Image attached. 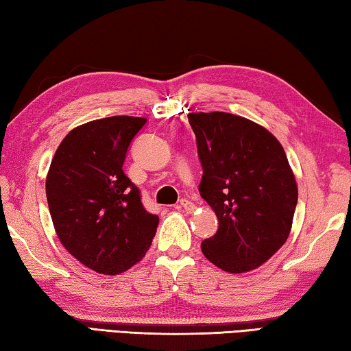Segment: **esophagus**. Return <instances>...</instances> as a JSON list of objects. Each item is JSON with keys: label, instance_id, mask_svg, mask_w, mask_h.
Masks as SVG:
<instances>
[{"label": "esophagus", "instance_id": "34e87169", "mask_svg": "<svg viewBox=\"0 0 351 351\" xmlns=\"http://www.w3.org/2000/svg\"><path fill=\"white\" fill-rule=\"evenodd\" d=\"M180 207H182V209L186 210V212H193L195 204L192 203V201H189V199H181Z\"/></svg>", "mask_w": 351, "mask_h": 351}]
</instances>
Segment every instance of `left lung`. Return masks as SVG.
Listing matches in <instances>:
<instances>
[{
	"label": "left lung",
	"mask_w": 351,
	"mask_h": 351,
	"mask_svg": "<svg viewBox=\"0 0 351 351\" xmlns=\"http://www.w3.org/2000/svg\"><path fill=\"white\" fill-rule=\"evenodd\" d=\"M187 117L203 165L201 198L218 218L201 251L232 274L258 268L288 240L299 197L283 147L246 117L223 111Z\"/></svg>",
	"instance_id": "8db88e82"
}]
</instances>
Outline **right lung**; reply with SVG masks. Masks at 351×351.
<instances>
[{
  "label": "right lung",
  "instance_id": "right-lung-1",
  "mask_svg": "<svg viewBox=\"0 0 351 351\" xmlns=\"http://www.w3.org/2000/svg\"><path fill=\"white\" fill-rule=\"evenodd\" d=\"M145 117L111 116L64 136L46 176V198L58 240L86 268L105 276L139 263L159 217L147 212L141 192L123 173L130 142Z\"/></svg>",
  "mask_w": 351,
  "mask_h": 351
}]
</instances>
